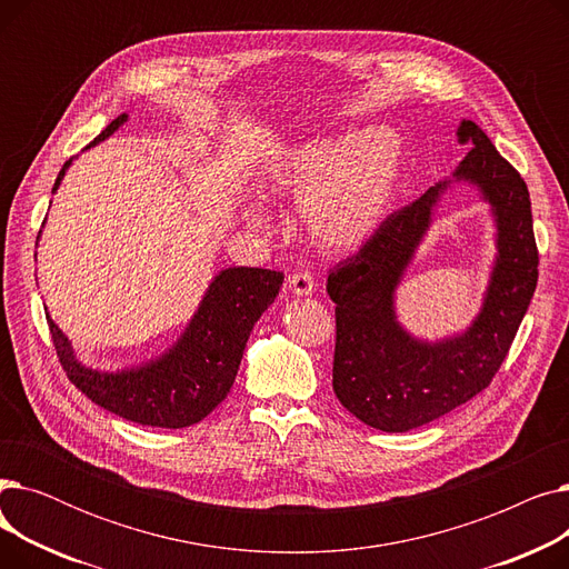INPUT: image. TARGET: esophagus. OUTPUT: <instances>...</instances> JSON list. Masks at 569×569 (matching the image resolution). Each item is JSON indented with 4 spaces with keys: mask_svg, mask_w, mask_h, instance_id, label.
<instances>
[{
    "mask_svg": "<svg viewBox=\"0 0 569 569\" xmlns=\"http://www.w3.org/2000/svg\"><path fill=\"white\" fill-rule=\"evenodd\" d=\"M288 290H290L295 297L313 295V292H316V281H313L311 272H295V274H290V279H288Z\"/></svg>",
    "mask_w": 569,
    "mask_h": 569,
    "instance_id": "1",
    "label": "esophagus"
}]
</instances>
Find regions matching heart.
<instances>
[{"instance_id": "b5f03b06", "label": "heart", "mask_w": 569, "mask_h": 569, "mask_svg": "<svg viewBox=\"0 0 569 569\" xmlns=\"http://www.w3.org/2000/svg\"><path fill=\"white\" fill-rule=\"evenodd\" d=\"M403 157V138L390 127L343 131L290 147L267 168L264 184L300 207L318 247L346 253L371 242L390 217ZM242 217L256 230L272 228L262 202H247Z\"/></svg>"}]
</instances>
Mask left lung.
Here are the masks:
<instances>
[{"label": "left lung", "instance_id": "1", "mask_svg": "<svg viewBox=\"0 0 569 569\" xmlns=\"http://www.w3.org/2000/svg\"><path fill=\"white\" fill-rule=\"evenodd\" d=\"M457 138L470 152L452 177L399 209L360 253L327 277V295L337 305L335 395L357 420L387 433L425 427L480 395L510 350L537 286L526 182L470 119H461ZM457 183L472 186L490 204L497 256L471 325L431 342L400 325L396 290L441 196Z\"/></svg>", "mask_w": 569, "mask_h": 569}]
</instances>
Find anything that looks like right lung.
<instances>
[{
  "instance_id": "add662e5",
  "label": "right lung",
  "mask_w": 569,
  "mask_h": 569,
  "mask_svg": "<svg viewBox=\"0 0 569 569\" xmlns=\"http://www.w3.org/2000/svg\"><path fill=\"white\" fill-rule=\"evenodd\" d=\"M129 122L122 112L84 149L108 140ZM69 159L57 174L62 184ZM41 232L37 237L39 247ZM283 272L260 267H226L209 281L202 300L170 348L122 369H94L78 360L69 337L48 313L50 335L67 376L97 406L129 422L159 429H184L212 412L230 392L242 365L253 325L277 300Z\"/></svg>"
}]
</instances>
